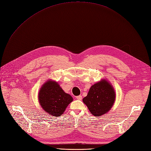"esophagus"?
Segmentation results:
<instances>
[{
    "label": "esophagus",
    "mask_w": 151,
    "mask_h": 151,
    "mask_svg": "<svg viewBox=\"0 0 151 151\" xmlns=\"http://www.w3.org/2000/svg\"><path fill=\"white\" fill-rule=\"evenodd\" d=\"M76 99L81 101V100L82 99V96H81V95H80V96H76Z\"/></svg>",
    "instance_id": "esophagus-1"
}]
</instances>
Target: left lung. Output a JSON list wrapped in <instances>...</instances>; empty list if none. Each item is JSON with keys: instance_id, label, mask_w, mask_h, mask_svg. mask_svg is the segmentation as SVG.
Masks as SVG:
<instances>
[{"instance_id": "8db88e82", "label": "left lung", "mask_w": 151, "mask_h": 151, "mask_svg": "<svg viewBox=\"0 0 151 151\" xmlns=\"http://www.w3.org/2000/svg\"><path fill=\"white\" fill-rule=\"evenodd\" d=\"M115 101V92L109 81L102 79L92 86L83 99L89 112L95 116L107 113Z\"/></svg>"}]
</instances>
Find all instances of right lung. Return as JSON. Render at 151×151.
I'll use <instances>...</instances> for the list:
<instances>
[{"instance_id": "right-lung-1", "label": "right lung", "mask_w": 151, "mask_h": 151, "mask_svg": "<svg viewBox=\"0 0 151 151\" xmlns=\"http://www.w3.org/2000/svg\"><path fill=\"white\" fill-rule=\"evenodd\" d=\"M38 100L47 114L60 116L73 99L70 94L65 93L57 82L49 80L39 90Z\"/></svg>"}]
</instances>
